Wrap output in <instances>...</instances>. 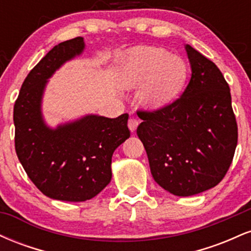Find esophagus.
<instances>
[{
  "mask_svg": "<svg viewBox=\"0 0 251 251\" xmlns=\"http://www.w3.org/2000/svg\"><path fill=\"white\" fill-rule=\"evenodd\" d=\"M138 125H139V120H138L137 118H134V117L129 118V119H128V127L132 132H134L135 129H137Z\"/></svg>",
  "mask_w": 251,
  "mask_h": 251,
  "instance_id": "1",
  "label": "esophagus"
}]
</instances>
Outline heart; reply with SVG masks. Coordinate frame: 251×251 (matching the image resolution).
Masks as SVG:
<instances>
[{
  "label": "heart",
  "instance_id": "heart-1",
  "mask_svg": "<svg viewBox=\"0 0 251 251\" xmlns=\"http://www.w3.org/2000/svg\"><path fill=\"white\" fill-rule=\"evenodd\" d=\"M188 76V65L180 56L170 55L159 47H135L129 50L120 68L124 87L145 83L142 99L153 107L163 106L179 93Z\"/></svg>",
  "mask_w": 251,
  "mask_h": 251
}]
</instances>
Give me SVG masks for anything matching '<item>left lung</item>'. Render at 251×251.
Segmentation results:
<instances>
[{"label":"left lung","instance_id":"obj_1","mask_svg":"<svg viewBox=\"0 0 251 251\" xmlns=\"http://www.w3.org/2000/svg\"><path fill=\"white\" fill-rule=\"evenodd\" d=\"M191 79L183 94L163 107L139 109L137 134L148 153L154 180L176 196L214 188L226 175L238 129L231 94L222 72L185 46Z\"/></svg>","mask_w":251,"mask_h":251}]
</instances>
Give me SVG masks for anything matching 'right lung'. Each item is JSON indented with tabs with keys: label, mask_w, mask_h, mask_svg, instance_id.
<instances>
[{
	"label": "right lung",
	"mask_w": 251,
	"mask_h": 251,
	"mask_svg": "<svg viewBox=\"0 0 251 251\" xmlns=\"http://www.w3.org/2000/svg\"><path fill=\"white\" fill-rule=\"evenodd\" d=\"M83 46L79 36L48 51L25 79L14 105L17 158L34 185L53 200L83 201L99 194L112 178L114 150L129 137L127 113L114 119L87 116L56 129L43 124L40 105L47 79Z\"/></svg>",
	"instance_id": "1"
}]
</instances>
